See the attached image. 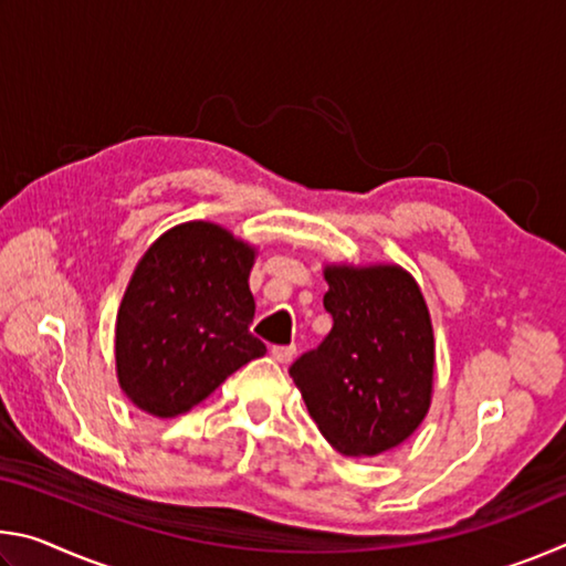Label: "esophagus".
Segmentation results:
<instances>
[{
  "mask_svg": "<svg viewBox=\"0 0 566 566\" xmlns=\"http://www.w3.org/2000/svg\"><path fill=\"white\" fill-rule=\"evenodd\" d=\"M294 354H296L294 344H290V347H272V357L280 364H290L294 359Z\"/></svg>",
  "mask_w": 566,
  "mask_h": 566,
  "instance_id": "34e87169",
  "label": "esophagus"
}]
</instances>
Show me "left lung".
I'll return each instance as SVG.
<instances>
[{"label": "left lung", "instance_id": "left-lung-1", "mask_svg": "<svg viewBox=\"0 0 566 566\" xmlns=\"http://www.w3.org/2000/svg\"><path fill=\"white\" fill-rule=\"evenodd\" d=\"M332 332L290 367L324 439L342 454L377 457L427 417L434 334L415 276L397 264L324 270Z\"/></svg>", "mask_w": 566, "mask_h": 566}]
</instances>
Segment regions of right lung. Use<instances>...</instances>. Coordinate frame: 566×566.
<instances>
[{
    "mask_svg": "<svg viewBox=\"0 0 566 566\" xmlns=\"http://www.w3.org/2000/svg\"><path fill=\"white\" fill-rule=\"evenodd\" d=\"M254 249L212 222L161 234L142 256L117 312L119 387L155 417L185 415L264 344L249 332Z\"/></svg>",
    "mask_w": 566,
    "mask_h": 566,
    "instance_id": "right-lung-1",
    "label": "right lung"
}]
</instances>
